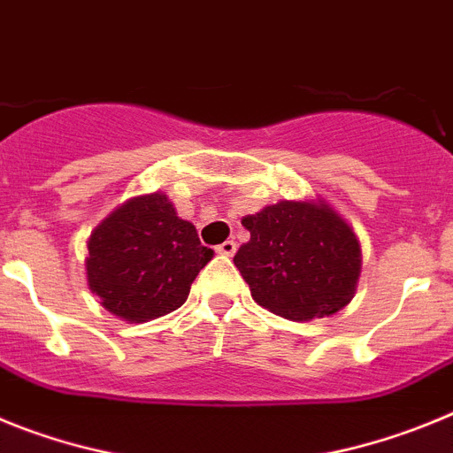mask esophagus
Here are the masks:
<instances>
[{"mask_svg":"<svg viewBox=\"0 0 453 453\" xmlns=\"http://www.w3.org/2000/svg\"><path fill=\"white\" fill-rule=\"evenodd\" d=\"M235 247H238V245H235L234 240H226V242L218 245V250H215V251H218V254H222V256H234L235 254Z\"/></svg>","mask_w":453,"mask_h":453,"instance_id":"obj_1","label":"esophagus"}]
</instances>
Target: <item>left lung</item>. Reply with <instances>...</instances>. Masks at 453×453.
Masks as SVG:
<instances>
[{
    "mask_svg": "<svg viewBox=\"0 0 453 453\" xmlns=\"http://www.w3.org/2000/svg\"><path fill=\"white\" fill-rule=\"evenodd\" d=\"M242 226L251 238L234 263L258 306L302 322L338 313L354 297L361 247L329 206L283 199Z\"/></svg>",
    "mask_w": 453,
    "mask_h": 453,
    "instance_id": "obj_1",
    "label": "left lung"
}]
</instances>
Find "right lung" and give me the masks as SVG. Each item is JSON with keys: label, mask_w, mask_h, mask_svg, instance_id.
I'll use <instances>...</instances> for the list:
<instances>
[{"label": "right lung", "mask_w": 453, "mask_h": 453, "mask_svg": "<svg viewBox=\"0 0 453 453\" xmlns=\"http://www.w3.org/2000/svg\"><path fill=\"white\" fill-rule=\"evenodd\" d=\"M88 286L102 306L127 322L177 311L213 251L165 195L134 197L108 215L88 240Z\"/></svg>", "instance_id": "1"}]
</instances>
